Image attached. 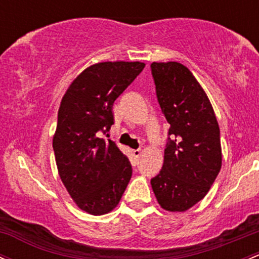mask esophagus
Returning <instances> with one entry per match:
<instances>
[{"instance_id":"obj_1","label":"esophagus","mask_w":259,"mask_h":259,"mask_svg":"<svg viewBox=\"0 0 259 259\" xmlns=\"http://www.w3.org/2000/svg\"><path fill=\"white\" fill-rule=\"evenodd\" d=\"M141 155V150H133V156H134L135 158H139Z\"/></svg>"}]
</instances>
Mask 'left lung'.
I'll use <instances>...</instances> for the list:
<instances>
[{
    "label": "left lung",
    "mask_w": 259,
    "mask_h": 259,
    "mask_svg": "<svg viewBox=\"0 0 259 259\" xmlns=\"http://www.w3.org/2000/svg\"><path fill=\"white\" fill-rule=\"evenodd\" d=\"M151 71L172 136L151 187L162 209L186 211L205 197L220 172V129L205 91L184 65L152 62Z\"/></svg>",
    "instance_id": "8db88e82"
}]
</instances>
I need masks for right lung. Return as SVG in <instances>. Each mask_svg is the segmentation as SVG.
<instances>
[{
  "label": "right lung",
  "mask_w": 259,
  "mask_h": 259,
  "mask_svg": "<svg viewBox=\"0 0 259 259\" xmlns=\"http://www.w3.org/2000/svg\"><path fill=\"white\" fill-rule=\"evenodd\" d=\"M140 61L91 65L61 99L53 138L59 176L76 205L92 215L112 211L132 178V164L112 140L113 103L144 70Z\"/></svg>",
  "instance_id": "1"
}]
</instances>
